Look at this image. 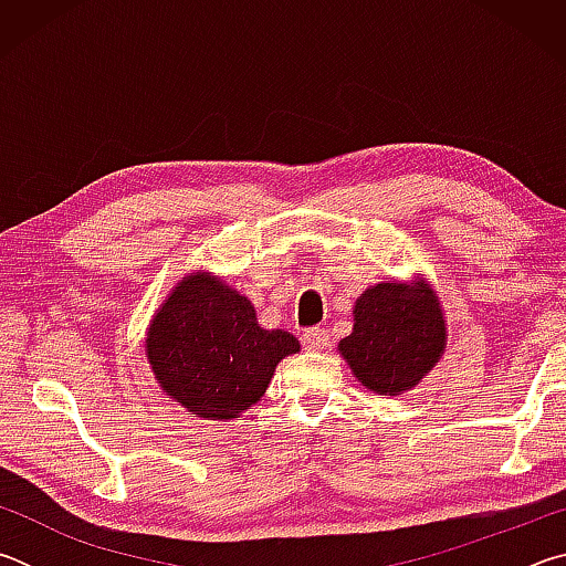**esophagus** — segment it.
<instances>
[{
  "instance_id": "1",
  "label": "esophagus",
  "mask_w": 566,
  "mask_h": 566,
  "mask_svg": "<svg viewBox=\"0 0 566 566\" xmlns=\"http://www.w3.org/2000/svg\"><path fill=\"white\" fill-rule=\"evenodd\" d=\"M302 344L312 352H322V349H327L329 334H327V329H322V327H310V329L302 332Z\"/></svg>"
}]
</instances>
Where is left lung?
Returning <instances> with one entry per match:
<instances>
[{"label": "left lung", "mask_w": 566, "mask_h": 566, "mask_svg": "<svg viewBox=\"0 0 566 566\" xmlns=\"http://www.w3.org/2000/svg\"><path fill=\"white\" fill-rule=\"evenodd\" d=\"M444 349V319L427 284L409 290L387 282L354 306V332L339 342L342 357L364 387L379 395L411 389Z\"/></svg>", "instance_id": "obj_1"}]
</instances>
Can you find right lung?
Masks as SVG:
<instances>
[{"label":"right lung","instance_id":"obj_1","mask_svg":"<svg viewBox=\"0 0 566 566\" xmlns=\"http://www.w3.org/2000/svg\"><path fill=\"white\" fill-rule=\"evenodd\" d=\"M151 369L169 397L207 419H232L260 401L274 367L300 342L262 329L254 306L222 282L187 276L147 334Z\"/></svg>","mask_w":566,"mask_h":566}]
</instances>
